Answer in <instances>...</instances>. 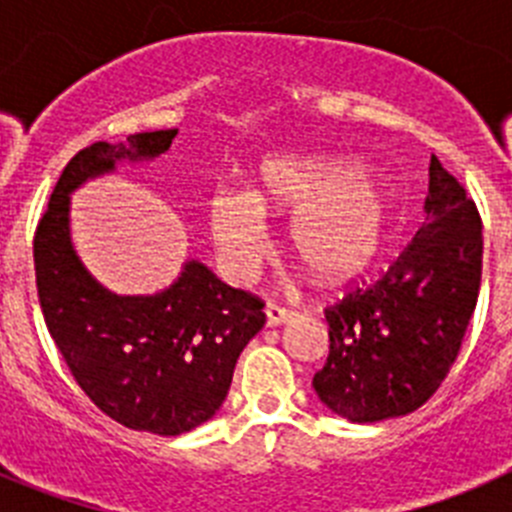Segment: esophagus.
<instances>
[{
  "mask_svg": "<svg viewBox=\"0 0 512 512\" xmlns=\"http://www.w3.org/2000/svg\"><path fill=\"white\" fill-rule=\"evenodd\" d=\"M292 315H295V312L289 310V307L277 305V302H269V305H266V323L269 325H282L284 320H289Z\"/></svg>",
  "mask_w": 512,
  "mask_h": 512,
  "instance_id": "esophagus-1",
  "label": "esophagus"
}]
</instances>
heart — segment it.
Returning <instances> with one entry per match:
<instances>
[{
  "label": "heart",
  "instance_id": "b5f03b06",
  "mask_svg": "<svg viewBox=\"0 0 512 512\" xmlns=\"http://www.w3.org/2000/svg\"><path fill=\"white\" fill-rule=\"evenodd\" d=\"M264 212L289 217V246L323 279H343L379 253L390 225L387 192L369 174L336 158L274 156L264 161L251 192L220 189L210 197L212 238L223 264L251 279L269 253Z\"/></svg>",
  "mask_w": 512,
  "mask_h": 512
}]
</instances>
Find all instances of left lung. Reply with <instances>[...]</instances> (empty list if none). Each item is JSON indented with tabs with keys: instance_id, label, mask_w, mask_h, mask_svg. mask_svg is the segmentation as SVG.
Wrapping results in <instances>:
<instances>
[{
	"instance_id": "1",
	"label": "left lung",
	"mask_w": 512,
	"mask_h": 512,
	"mask_svg": "<svg viewBox=\"0 0 512 512\" xmlns=\"http://www.w3.org/2000/svg\"><path fill=\"white\" fill-rule=\"evenodd\" d=\"M482 282V217L431 158L425 223L374 282L325 307L328 359L312 387L333 413L377 423L413 413L451 372Z\"/></svg>"
}]
</instances>
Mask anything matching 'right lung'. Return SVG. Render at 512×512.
I'll return each mask as SVG.
<instances>
[{
  "label": "right lung",
  "mask_w": 512,
  "mask_h": 512,
  "mask_svg": "<svg viewBox=\"0 0 512 512\" xmlns=\"http://www.w3.org/2000/svg\"><path fill=\"white\" fill-rule=\"evenodd\" d=\"M179 130L92 143L71 158L33 238L35 287L53 343L84 395L125 428L179 436L210 420L235 361L261 325L264 300L189 261L169 289L117 297L99 287L69 241V192L120 158H153Z\"/></svg>",
  "instance_id": "right-lung-1"
}]
</instances>
